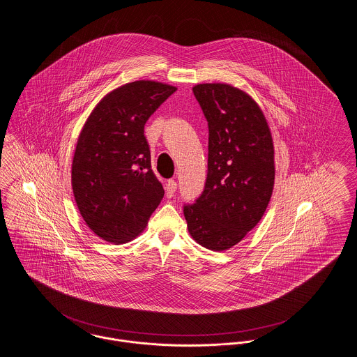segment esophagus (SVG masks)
I'll return each instance as SVG.
<instances>
[{"instance_id": "obj_1", "label": "esophagus", "mask_w": 357, "mask_h": 357, "mask_svg": "<svg viewBox=\"0 0 357 357\" xmlns=\"http://www.w3.org/2000/svg\"><path fill=\"white\" fill-rule=\"evenodd\" d=\"M165 189L167 198H172V197H174V194H175V192H176V182H175L174 179H169V181H167Z\"/></svg>"}]
</instances>
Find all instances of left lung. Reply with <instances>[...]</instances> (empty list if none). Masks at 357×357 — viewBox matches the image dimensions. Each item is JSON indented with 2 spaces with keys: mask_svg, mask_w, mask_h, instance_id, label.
<instances>
[{
  "mask_svg": "<svg viewBox=\"0 0 357 357\" xmlns=\"http://www.w3.org/2000/svg\"><path fill=\"white\" fill-rule=\"evenodd\" d=\"M209 126L205 190L183 208L192 239L213 251L238 245L262 219L275 188L268 121L243 89L225 82L192 86Z\"/></svg>",
  "mask_w": 357,
  "mask_h": 357,
  "instance_id": "left-lung-1",
  "label": "left lung"
}]
</instances>
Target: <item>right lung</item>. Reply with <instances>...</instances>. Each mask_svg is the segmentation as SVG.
I'll list each match as a JSON object with an SVG mask.
<instances>
[{
  "label": "right lung",
  "mask_w": 357,
  "mask_h": 357,
  "mask_svg": "<svg viewBox=\"0 0 357 357\" xmlns=\"http://www.w3.org/2000/svg\"><path fill=\"white\" fill-rule=\"evenodd\" d=\"M175 91L153 80L123 84L102 98L82 126L72 189L85 224L106 242L135 239L165 195L151 168L144 125Z\"/></svg>",
  "instance_id": "add662e5"
}]
</instances>
